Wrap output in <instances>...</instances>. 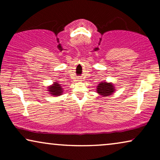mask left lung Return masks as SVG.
I'll use <instances>...</instances> for the list:
<instances>
[{
    "label": "left lung",
    "instance_id": "left-lung-1",
    "mask_svg": "<svg viewBox=\"0 0 160 160\" xmlns=\"http://www.w3.org/2000/svg\"><path fill=\"white\" fill-rule=\"evenodd\" d=\"M96 91L102 97H108L115 92V86L113 83L105 81L98 84Z\"/></svg>",
    "mask_w": 160,
    "mask_h": 160
}]
</instances>
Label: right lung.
<instances>
[{"instance_id":"right-lung-1","label":"right lung","mask_w":160,"mask_h":160,"mask_svg":"<svg viewBox=\"0 0 160 160\" xmlns=\"http://www.w3.org/2000/svg\"><path fill=\"white\" fill-rule=\"evenodd\" d=\"M47 91L51 96L54 97H58V96L62 95L63 94V89L60 84H59L58 82H53V84L50 86L47 87Z\"/></svg>"}]
</instances>
